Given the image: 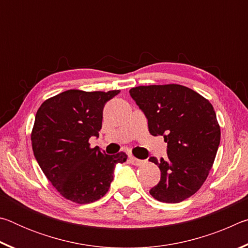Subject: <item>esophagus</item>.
<instances>
[{
  "instance_id": "esophagus-1",
  "label": "esophagus",
  "mask_w": 248,
  "mask_h": 248,
  "mask_svg": "<svg viewBox=\"0 0 248 248\" xmlns=\"http://www.w3.org/2000/svg\"><path fill=\"white\" fill-rule=\"evenodd\" d=\"M129 159H130V162H131V164H133V165L139 166L141 164H143V161H142V159H139V158H137L134 156H130Z\"/></svg>"
}]
</instances>
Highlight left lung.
<instances>
[{
    "label": "left lung",
    "mask_w": 248,
    "mask_h": 248,
    "mask_svg": "<svg viewBox=\"0 0 248 248\" xmlns=\"http://www.w3.org/2000/svg\"><path fill=\"white\" fill-rule=\"evenodd\" d=\"M129 93L144 112L150 133L167 142V158L150 157L161 170L151 196L166 203L189 198L207 179L220 145V125L212 105L178 84L138 86Z\"/></svg>",
    "instance_id": "left-lung-1"
}]
</instances>
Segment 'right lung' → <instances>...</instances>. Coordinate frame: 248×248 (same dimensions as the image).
Returning <instances> with one entry per match:
<instances>
[{"label": "right lung", "mask_w": 248, "mask_h": 248, "mask_svg": "<svg viewBox=\"0 0 248 248\" xmlns=\"http://www.w3.org/2000/svg\"><path fill=\"white\" fill-rule=\"evenodd\" d=\"M119 90L84 92L69 90L41 104L31 131L33 155L41 170L60 195L79 204L106 195L116 164L127 154H105L92 149L91 137L99 136L103 109Z\"/></svg>", "instance_id": "right-lung-1"}]
</instances>
